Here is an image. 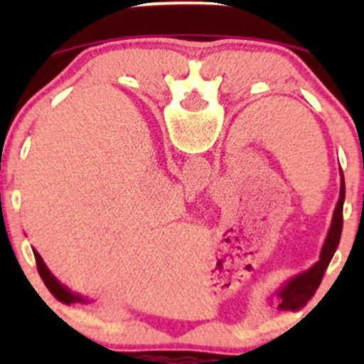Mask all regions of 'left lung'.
Instances as JSON below:
<instances>
[{"instance_id": "8db88e82", "label": "left lung", "mask_w": 364, "mask_h": 364, "mask_svg": "<svg viewBox=\"0 0 364 364\" xmlns=\"http://www.w3.org/2000/svg\"><path fill=\"white\" fill-rule=\"evenodd\" d=\"M341 176H342V169H341ZM344 198H346V185H344V176H342L339 202H337L336 210H333L332 225H330L327 240H325L323 248H321L320 262L316 263L315 267H311L308 272L298 275V277H294L289 284H287L286 289L281 292L282 303L279 304V308H282V310H291V311L299 310V308L304 306V304L310 301L311 296L315 294L316 289H318L325 269L328 267V263L332 260L333 253H336L337 246H339V241H341L342 207H344Z\"/></svg>"}]
</instances>
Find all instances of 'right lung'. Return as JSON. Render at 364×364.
Here are the masks:
<instances>
[{
	"mask_svg": "<svg viewBox=\"0 0 364 364\" xmlns=\"http://www.w3.org/2000/svg\"><path fill=\"white\" fill-rule=\"evenodd\" d=\"M34 257H36L37 270H39L41 279H43V281H44L46 287H48V289L51 291V294L54 296V298L60 299V301L65 303V304H70V303H75V301H83L80 296L72 294V292H70L68 289H65V287H63L61 284L53 277L51 272H49V270H48V267H46V263L43 262V258H41L39 253L34 252Z\"/></svg>",
	"mask_w": 364,
	"mask_h": 364,
	"instance_id": "right-lung-1",
	"label": "right lung"
}]
</instances>
